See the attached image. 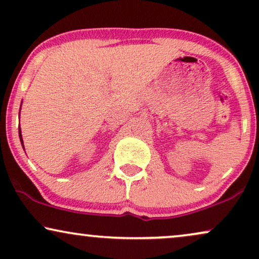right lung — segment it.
I'll return each instance as SVG.
<instances>
[{"label": "right lung", "mask_w": 259, "mask_h": 259, "mask_svg": "<svg viewBox=\"0 0 259 259\" xmlns=\"http://www.w3.org/2000/svg\"><path fill=\"white\" fill-rule=\"evenodd\" d=\"M19 136H20V140H21V144H22V146H23V140H22V134H21V130L19 131Z\"/></svg>", "instance_id": "add662e5"}]
</instances>
